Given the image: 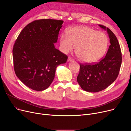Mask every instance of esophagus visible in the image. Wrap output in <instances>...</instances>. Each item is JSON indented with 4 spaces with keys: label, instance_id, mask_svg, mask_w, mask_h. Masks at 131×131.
Masks as SVG:
<instances>
[{
    "label": "esophagus",
    "instance_id": "1",
    "mask_svg": "<svg viewBox=\"0 0 131 131\" xmlns=\"http://www.w3.org/2000/svg\"><path fill=\"white\" fill-rule=\"evenodd\" d=\"M68 62H73V61H74V60H73V59L72 58H71V57H68Z\"/></svg>",
    "mask_w": 131,
    "mask_h": 131
}]
</instances>
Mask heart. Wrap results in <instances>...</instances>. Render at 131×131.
Segmentation results:
<instances>
[{
  "instance_id": "heart-1",
  "label": "heart",
  "mask_w": 131,
  "mask_h": 131,
  "mask_svg": "<svg viewBox=\"0 0 131 131\" xmlns=\"http://www.w3.org/2000/svg\"><path fill=\"white\" fill-rule=\"evenodd\" d=\"M68 37L62 34L60 43L61 50L67 53L75 47V53L83 62L91 63L100 59L106 50L108 39L106 34L86 26H77L68 32Z\"/></svg>"
}]
</instances>
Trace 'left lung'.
<instances>
[{
	"instance_id": "1",
	"label": "left lung",
	"mask_w": 131,
	"mask_h": 131,
	"mask_svg": "<svg viewBox=\"0 0 131 131\" xmlns=\"http://www.w3.org/2000/svg\"><path fill=\"white\" fill-rule=\"evenodd\" d=\"M107 31L110 46L106 56L98 63L80 64L77 81L85 91L97 92L106 89L117 78L122 64V53L118 41L114 33L106 26L99 25Z\"/></svg>"
}]
</instances>
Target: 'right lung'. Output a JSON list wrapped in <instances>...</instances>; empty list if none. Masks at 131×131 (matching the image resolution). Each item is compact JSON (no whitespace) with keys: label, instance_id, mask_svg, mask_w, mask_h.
<instances>
[{"label":"right lung","instance_id":"1","mask_svg":"<svg viewBox=\"0 0 131 131\" xmlns=\"http://www.w3.org/2000/svg\"><path fill=\"white\" fill-rule=\"evenodd\" d=\"M63 21L42 19L27 24L17 37L13 49L14 71L26 86L43 91L53 81L57 67L67 56L54 47Z\"/></svg>","mask_w":131,"mask_h":131}]
</instances>
